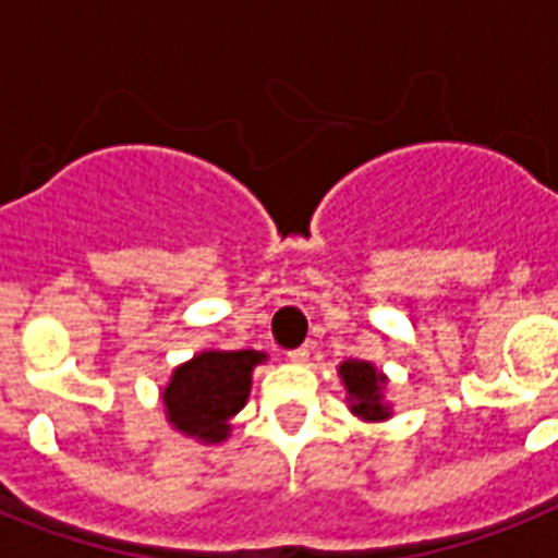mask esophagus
<instances>
[{"label": "esophagus", "mask_w": 558, "mask_h": 558, "mask_svg": "<svg viewBox=\"0 0 558 558\" xmlns=\"http://www.w3.org/2000/svg\"><path fill=\"white\" fill-rule=\"evenodd\" d=\"M289 361H292V364H306V361H310V347H298V350H289Z\"/></svg>", "instance_id": "obj_1"}]
</instances>
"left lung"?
Wrapping results in <instances>:
<instances>
[{"label": "left lung", "instance_id": "1", "mask_svg": "<svg viewBox=\"0 0 558 558\" xmlns=\"http://www.w3.org/2000/svg\"><path fill=\"white\" fill-rule=\"evenodd\" d=\"M341 378L350 392L352 412L366 421L387 418L389 410L381 404V387L387 384L381 373H375L373 364L366 361H347L341 364Z\"/></svg>", "mask_w": 558, "mask_h": 558}]
</instances>
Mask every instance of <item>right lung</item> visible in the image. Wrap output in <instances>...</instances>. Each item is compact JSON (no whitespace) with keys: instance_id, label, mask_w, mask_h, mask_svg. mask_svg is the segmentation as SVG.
I'll use <instances>...</instances> for the list:
<instances>
[{"instance_id":"add662e5","label":"right lung","mask_w":558,"mask_h":558,"mask_svg":"<svg viewBox=\"0 0 558 558\" xmlns=\"http://www.w3.org/2000/svg\"><path fill=\"white\" fill-rule=\"evenodd\" d=\"M264 352H201L189 364L177 366L171 384L162 392L169 421L185 436L201 441H223L229 418L243 410L252 384V369L264 361Z\"/></svg>"}]
</instances>
